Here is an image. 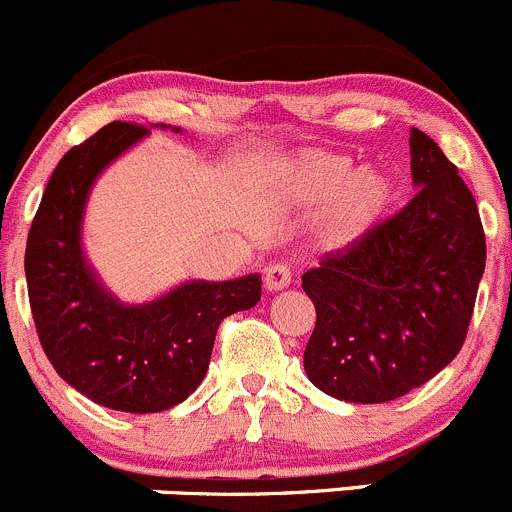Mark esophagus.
<instances>
[{
    "instance_id": "esophagus-1",
    "label": "esophagus",
    "mask_w": 512,
    "mask_h": 512,
    "mask_svg": "<svg viewBox=\"0 0 512 512\" xmlns=\"http://www.w3.org/2000/svg\"><path fill=\"white\" fill-rule=\"evenodd\" d=\"M289 282H292V270H289L287 265L277 262V265L267 267V272H265V289H267V292H280V289L289 287Z\"/></svg>"
}]
</instances>
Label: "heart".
Returning a JSON list of instances; mask_svg holds the SVG:
<instances>
[{"label": "heart", "mask_w": 512, "mask_h": 512, "mask_svg": "<svg viewBox=\"0 0 512 512\" xmlns=\"http://www.w3.org/2000/svg\"><path fill=\"white\" fill-rule=\"evenodd\" d=\"M275 190L289 208H319L312 242L322 255L342 257L361 250L391 218L399 185L376 165H359L347 153L304 148L277 173Z\"/></svg>", "instance_id": "heart-1"}]
</instances>
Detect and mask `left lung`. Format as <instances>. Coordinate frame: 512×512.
I'll return each instance as SVG.
<instances>
[{
    "label": "left lung",
    "mask_w": 512,
    "mask_h": 512,
    "mask_svg": "<svg viewBox=\"0 0 512 512\" xmlns=\"http://www.w3.org/2000/svg\"><path fill=\"white\" fill-rule=\"evenodd\" d=\"M409 146L414 200L361 250L302 275L317 309L304 371L349 404L394 401L446 369L485 270L483 225L458 168L418 128Z\"/></svg>",
    "instance_id": "1"
}]
</instances>
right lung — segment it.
<instances>
[{"instance_id": "right-lung-1", "label": "right lung", "mask_w": 512, "mask_h": 512, "mask_svg": "<svg viewBox=\"0 0 512 512\" xmlns=\"http://www.w3.org/2000/svg\"><path fill=\"white\" fill-rule=\"evenodd\" d=\"M151 128L183 133L165 123ZM151 128L113 121L71 148L46 183L24 255L36 334L56 374L126 414H158L188 399L208 374L220 322L262 294L257 272L180 282L143 304L121 302L103 285L84 252L86 203L98 175Z\"/></svg>"}]
</instances>
